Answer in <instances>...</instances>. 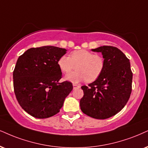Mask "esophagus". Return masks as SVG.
Returning a JSON list of instances; mask_svg holds the SVG:
<instances>
[{
	"label": "esophagus",
	"instance_id": "34e87169",
	"mask_svg": "<svg viewBox=\"0 0 148 148\" xmlns=\"http://www.w3.org/2000/svg\"><path fill=\"white\" fill-rule=\"evenodd\" d=\"M73 88L74 89H75V88H79V85L75 84H73Z\"/></svg>",
	"mask_w": 148,
	"mask_h": 148
}]
</instances>
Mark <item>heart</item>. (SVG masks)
<instances>
[{"instance_id": "1", "label": "heart", "mask_w": 148, "mask_h": 148, "mask_svg": "<svg viewBox=\"0 0 148 148\" xmlns=\"http://www.w3.org/2000/svg\"><path fill=\"white\" fill-rule=\"evenodd\" d=\"M58 66L64 73L67 75L66 79L72 82H79L85 79L86 82H92L101 75L104 69L105 62L101 55L79 49L71 52L69 57L62 56L58 61Z\"/></svg>"}]
</instances>
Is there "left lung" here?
Returning a JSON list of instances; mask_svg holds the SVG:
<instances>
[{"mask_svg":"<svg viewBox=\"0 0 148 148\" xmlns=\"http://www.w3.org/2000/svg\"><path fill=\"white\" fill-rule=\"evenodd\" d=\"M92 51L103 55L104 69L95 81L82 86L80 108L90 117L105 119L117 114L127 103L132 92V72L130 60L116 47L103 46Z\"/></svg>","mask_w":148,"mask_h":148,"instance_id":"obj_1","label":"left lung"}]
</instances>
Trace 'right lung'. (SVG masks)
I'll return each instance as SVG.
<instances>
[{
	"mask_svg": "<svg viewBox=\"0 0 148 148\" xmlns=\"http://www.w3.org/2000/svg\"><path fill=\"white\" fill-rule=\"evenodd\" d=\"M65 49L53 46L31 48L21 55L13 72L14 89L22 108L38 119L49 118L60 112L65 98L73 90L64 81L58 64Z\"/></svg>",
	"mask_w": 148,
	"mask_h": 148,
	"instance_id": "obj_1",
	"label": "right lung"
}]
</instances>
